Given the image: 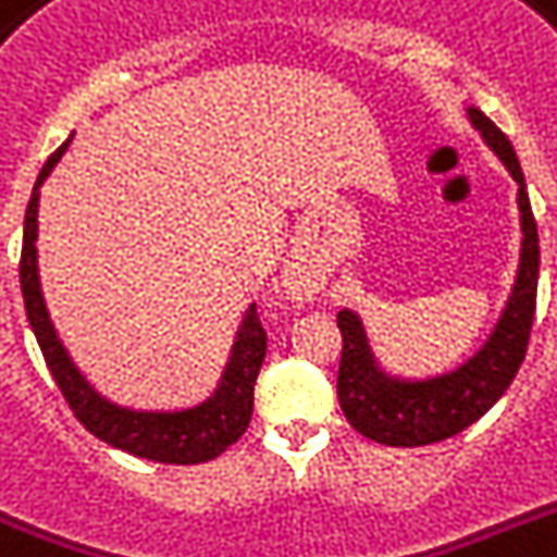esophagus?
Segmentation results:
<instances>
[{
  "instance_id": "obj_1",
  "label": "esophagus",
  "mask_w": 557,
  "mask_h": 557,
  "mask_svg": "<svg viewBox=\"0 0 557 557\" xmlns=\"http://www.w3.org/2000/svg\"><path fill=\"white\" fill-rule=\"evenodd\" d=\"M283 288H286V295L295 297V300H306V297L312 295V286H309V283L304 280V274H297V271L286 274V280H283Z\"/></svg>"
}]
</instances>
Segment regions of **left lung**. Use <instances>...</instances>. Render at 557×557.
Instances as JSON below:
<instances>
[{"mask_svg":"<svg viewBox=\"0 0 557 557\" xmlns=\"http://www.w3.org/2000/svg\"><path fill=\"white\" fill-rule=\"evenodd\" d=\"M468 121L518 182L520 231H523L518 277L506 309L483 347L457 370L431 379H398L381 370L361 314L341 309L338 330L344 338L338 370L341 410L361 436L393 448L433 445L474 424L509 389L515 372L527 358L529 332L535 321L541 248H537V225L529 205L523 170L515 147L494 126V121H488L476 107H468Z\"/></svg>","mask_w":557,"mask_h":557,"instance_id":"obj_1","label":"left lung"}]
</instances>
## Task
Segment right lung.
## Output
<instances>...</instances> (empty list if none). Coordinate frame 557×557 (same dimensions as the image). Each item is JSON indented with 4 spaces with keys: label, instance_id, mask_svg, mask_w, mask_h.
<instances>
[{
    "label": "right lung",
    "instance_id": "right-lung-1",
    "mask_svg": "<svg viewBox=\"0 0 557 557\" xmlns=\"http://www.w3.org/2000/svg\"><path fill=\"white\" fill-rule=\"evenodd\" d=\"M72 138L46 161L39 170L37 185L30 190L28 210H25V231H22V260L20 283L25 312H28L30 330L37 335L48 370L54 375L57 387L72 407V413L89 433L112 448L152 462H170V466H196L216 459L245 433L253 410V384L260 375L262 358H265V330L257 318V306H248L243 323L236 330V341L227 356L216 389L201 405L185 410H133L121 407L100 396L91 387L86 375L74 367L72 356L65 352L63 341L57 335L54 323L48 318L42 288H39L37 269V210L39 187L48 173L63 159Z\"/></svg>",
    "mask_w": 557,
    "mask_h": 557
}]
</instances>
